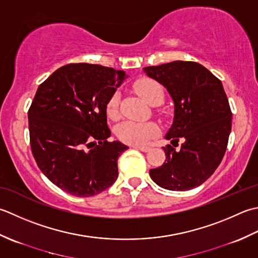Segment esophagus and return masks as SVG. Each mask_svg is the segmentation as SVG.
<instances>
[{
  "mask_svg": "<svg viewBox=\"0 0 258 258\" xmlns=\"http://www.w3.org/2000/svg\"><path fill=\"white\" fill-rule=\"evenodd\" d=\"M135 149H138V150H141L144 152H148L150 150V147H146V146H134Z\"/></svg>",
  "mask_w": 258,
  "mask_h": 258,
  "instance_id": "34e87169",
  "label": "esophagus"
}]
</instances>
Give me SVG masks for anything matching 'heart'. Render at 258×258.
<instances>
[{"label":"heart","instance_id":"b5f03b06","mask_svg":"<svg viewBox=\"0 0 258 258\" xmlns=\"http://www.w3.org/2000/svg\"><path fill=\"white\" fill-rule=\"evenodd\" d=\"M135 90L150 106L160 104L164 100V89L159 82L154 79L143 78L135 82ZM120 94L114 92L109 98L106 104V111L108 117L115 119L119 114ZM159 128L155 122L151 121H135V120H125L119 123L115 128V135L118 138L130 145H144L147 141L158 135Z\"/></svg>","mask_w":258,"mask_h":258}]
</instances>
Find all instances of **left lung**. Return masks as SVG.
Instances as JSON below:
<instances>
[{
	"mask_svg": "<svg viewBox=\"0 0 258 258\" xmlns=\"http://www.w3.org/2000/svg\"><path fill=\"white\" fill-rule=\"evenodd\" d=\"M144 72L164 86L173 101V120L162 147L166 160L150 169L151 179L168 190L201 186L217 169L232 130V111L222 81L204 66L173 61L146 67ZM182 144L176 150L177 141Z\"/></svg>",
	"mask_w": 258,
	"mask_h": 258,
	"instance_id": "obj_1",
	"label": "left lung"
}]
</instances>
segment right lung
I'll list each match as a JSON object with an SVG mask.
<instances>
[{"mask_svg":"<svg viewBox=\"0 0 258 258\" xmlns=\"http://www.w3.org/2000/svg\"><path fill=\"white\" fill-rule=\"evenodd\" d=\"M127 78L121 70L75 63L36 90L28 112L31 149L43 175L70 195H98L117 180V161L128 147L108 141L106 104Z\"/></svg>","mask_w":258,"mask_h":258,"instance_id":"1","label":"right lung"}]
</instances>
